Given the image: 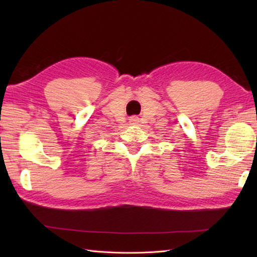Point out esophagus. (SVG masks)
Wrapping results in <instances>:
<instances>
[{
  "label": "esophagus",
  "mask_w": 257,
  "mask_h": 257,
  "mask_svg": "<svg viewBox=\"0 0 257 257\" xmlns=\"http://www.w3.org/2000/svg\"><path fill=\"white\" fill-rule=\"evenodd\" d=\"M129 120H130V122H132L133 124H136V123H138L139 118L137 116H133V117H130Z\"/></svg>",
  "instance_id": "34e87169"
}]
</instances>
